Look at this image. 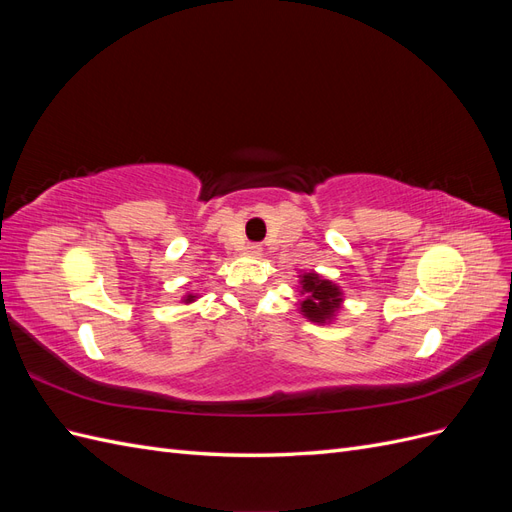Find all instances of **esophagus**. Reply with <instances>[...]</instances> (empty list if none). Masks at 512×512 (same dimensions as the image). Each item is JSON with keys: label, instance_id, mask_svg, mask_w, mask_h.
Instances as JSON below:
<instances>
[{"label": "esophagus", "instance_id": "1", "mask_svg": "<svg viewBox=\"0 0 512 512\" xmlns=\"http://www.w3.org/2000/svg\"><path fill=\"white\" fill-rule=\"evenodd\" d=\"M260 252H262V247H260L258 243H247V245H245V254H247V256H258Z\"/></svg>", "mask_w": 512, "mask_h": 512}]
</instances>
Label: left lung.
Masks as SVG:
<instances>
[{"mask_svg": "<svg viewBox=\"0 0 512 512\" xmlns=\"http://www.w3.org/2000/svg\"><path fill=\"white\" fill-rule=\"evenodd\" d=\"M299 314L314 324H331L344 305V290L316 271L299 275Z\"/></svg>", "mask_w": 512, "mask_h": 512, "instance_id": "8db88e82", "label": "left lung"}]
</instances>
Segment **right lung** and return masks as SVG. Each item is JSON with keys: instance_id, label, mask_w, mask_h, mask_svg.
Returning <instances> with one entry per match:
<instances>
[{"instance_id": "1", "label": "right lung", "mask_w": 512, "mask_h": 512, "mask_svg": "<svg viewBox=\"0 0 512 512\" xmlns=\"http://www.w3.org/2000/svg\"><path fill=\"white\" fill-rule=\"evenodd\" d=\"M198 299V294H185V297L181 299V303H185V305H190V303H194Z\"/></svg>"}]
</instances>
